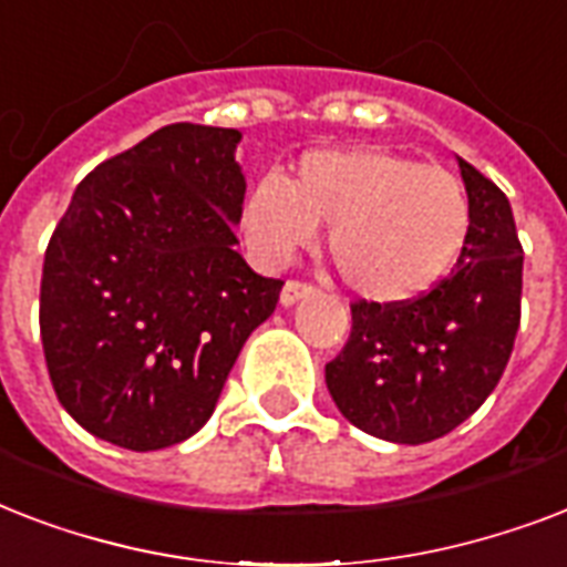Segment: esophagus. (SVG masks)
Instances as JSON below:
<instances>
[{
  "mask_svg": "<svg viewBox=\"0 0 567 567\" xmlns=\"http://www.w3.org/2000/svg\"><path fill=\"white\" fill-rule=\"evenodd\" d=\"M311 291H315V285L300 282V279H288L282 293H279V302H282V306H293V302L302 300V297H309Z\"/></svg>",
  "mask_w": 567,
  "mask_h": 567,
  "instance_id": "esophagus-1",
  "label": "esophagus"
}]
</instances>
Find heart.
<instances>
[{
	"mask_svg": "<svg viewBox=\"0 0 567 567\" xmlns=\"http://www.w3.org/2000/svg\"><path fill=\"white\" fill-rule=\"evenodd\" d=\"M329 223V261L359 297L412 302L430 293L462 256L471 231L465 185L412 155L353 146L311 150L282 182L267 176L244 199L249 252L288 265Z\"/></svg>",
	"mask_w": 567,
	"mask_h": 567,
	"instance_id": "b5f03b06",
	"label": "heart"
}]
</instances>
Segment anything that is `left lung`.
Listing matches in <instances>:
<instances>
[{"label":"left lung","instance_id":"1","mask_svg":"<svg viewBox=\"0 0 567 567\" xmlns=\"http://www.w3.org/2000/svg\"><path fill=\"white\" fill-rule=\"evenodd\" d=\"M471 231L456 267L412 302H353L344 350L327 364L338 412L394 444H426L485 403L520 327L524 249L512 205L458 158Z\"/></svg>","mask_w":567,"mask_h":567}]
</instances>
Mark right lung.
Listing matches in <instances>:
<instances>
[{"label": "right lung", "mask_w": 567, "mask_h": 567, "mask_svg": "<svg viewBox=\"0 0 567 567\" xmlns=\"http://www.w3.org/2000/svg\"><path fill=\"white\" fill-rule=\"evenodd\" d=\"M238 128L173 123L79 182L49 238L40 341L58 400L117 447L162 450L212 417L282 279L240 258Z\"/></svg>", "instance_id": "add662e5"}]
</instances>
